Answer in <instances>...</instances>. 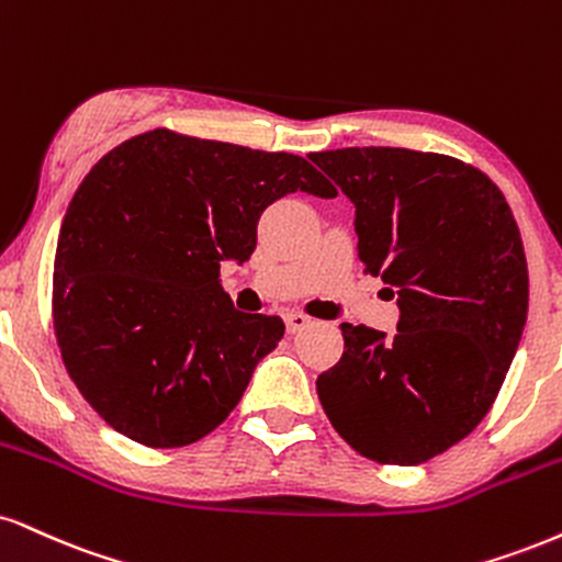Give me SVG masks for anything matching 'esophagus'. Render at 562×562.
Instances as JSON below:
<instances>
[{"instance_id": "esophagus-1", "label": "esophagus", "mask_w": 562, "mask_h": 562, "mask_svg": "<svg viewBox=\"0 0 562 562\" xmlns=\"http://www.w3.org/2000/svg\"><path fill=\"white\" fill-rule=\"evenodd\" d=\"M282 322H285V329H288L290 335L301 333V329H306L308 324H311L308 316L306 314H299V311H290V314L282 316Z\"/></svg>"}]
</instances>
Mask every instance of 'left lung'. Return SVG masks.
I'll use <instances>...</instances> for the list:
<instances>
[{
  "instance_id": "left-lung-1",
  "label": "left lung",
  "mask_w": 562,
  "mask_h": 562,
  "mask_svg": "<svg viewBox=\"0 0 562 562\" xmlns=\"http://www.w3.org/2000/svg\"><path fill=\"white\" fill-rule=\"evenodd\" d=\"M311 161L356 204L363 272L401 306L392 340L340 324V361L316 380L322 408L369 461L427 463L479 427L516 356L529 308L516 216L448 154L363 146Z\"/></svg>"
}]
</instances>
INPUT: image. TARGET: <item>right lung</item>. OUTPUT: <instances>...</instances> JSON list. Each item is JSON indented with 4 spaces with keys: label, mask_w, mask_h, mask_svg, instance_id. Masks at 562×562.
Wrapping results in <instances>:
<instances>
[{
    "label": "right lung",
    "mask_w": 562,
    "mask_h": 562,
    "mask_svg": "<svg viewBox=\"0 0 562 562\" xmlns=\"http://www.w3.org/2000/svg\"><path fill=\"white\" fill-rule=\"evenodd\" d=\"M337 195L303 157L157 127L104 154L67 206L52 319L63 363L97 414L146 448H186L238 405L285 335L235 311L220 261H246L288 193Z\"/></svg>",
    "instance_id": "obj_1"
}]
</instances>
